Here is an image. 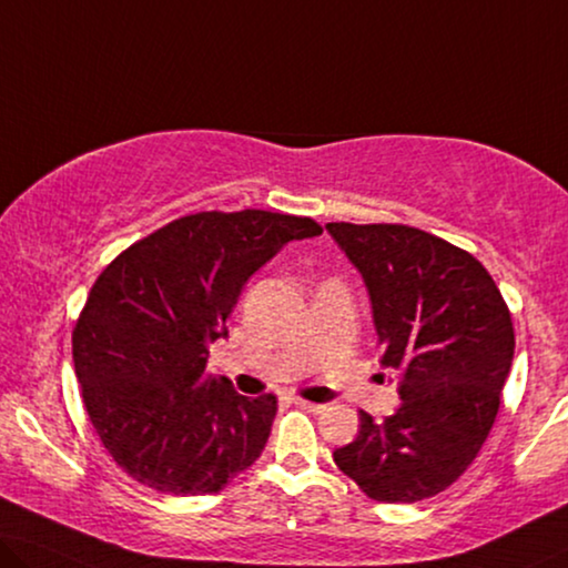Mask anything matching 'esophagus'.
Listing matches in <instances>:
<instances>
[{
    "label": "esophagus",
    "instance_id": "34e87169",
    "mask_svg": "<svg viewBox=\"0 0 568 568\" xmlns=\"http://www.w3.org/2000/svg\"><path fill=\"white\" fill-rule=\"evenodd\" d=\"M295 405H298V408H303V410H308V413H321V410H324V405L311 403V400H306V397H295Z\"/></svg>",
    "mask_w": 568,
    "mask_h": 568
}]
</instances>
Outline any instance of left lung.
Wrapping results in <instances>:
<instances>
[{
  "instance_id": "8db88e82",
  "label": "left lung",
  "mask_w": 568,
  "mask_h": 568,
  "mask_svg": "<svg viewBox=\"0 0 568 568\" xmlns=\"http://www.w3.org/2000/svg\"><path fill=\"white\" fill-rule=\"evenodd\" d=\"M365 277L383 365L400 408L359 434L336 467L377 503H418L477 459L500 410L515 328L500 287L467 250L408 224H326Z\"/></svg>"
}]
</instances>
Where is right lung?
<instances>
[{
  "label": "right lung",
  "instance_id": "right-lung-1",
  "mask_svg": "<svg viewBox=\"0 0 568 568\" xmlns=\"http://www.w3.org/2000/svg\"><path fill=\"white\" fill-rule=\"evenodd\" d=\"M324 230L277 211H199L116 255L73 326L81 400L116 467L163 495H211L257 462L277 397L206 372L242 285Z\"/></svg>",
  "mask_w": 568,
  "mask_h": 568
}]
</instances>
